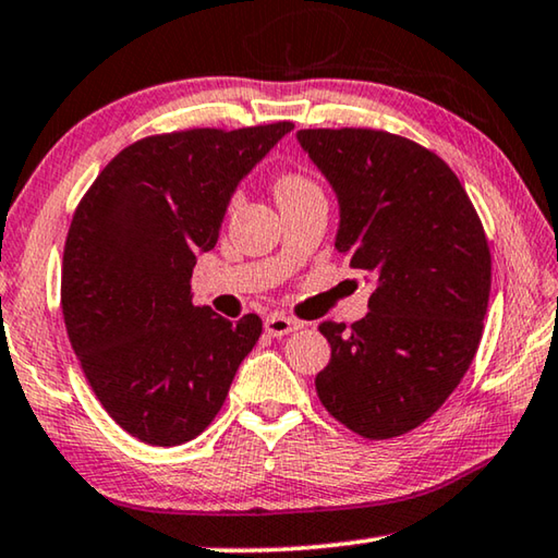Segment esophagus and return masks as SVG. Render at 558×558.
<instances>
[{
    "label": "esophagus",
    "instance_id": "34e87169",
    "mask_svg": "<svg viewBox=\"0 0 558 558\" xmlns=\"http://www.w3.org/2000/svg\"><path fill=\"white\" fill-rule=\"evenodd\" d=\"M300 327H303V323L286 315H270L268 320H265V332H268L270 338H282V335L298 332Z\"/></svg>",
    "mask_w": 558,
    "mask_h": 558
}]
</instances>
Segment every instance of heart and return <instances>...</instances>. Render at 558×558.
I'll return each mask as SVG.
<instances>
[{
	"label": "heart",
	"instance_id": "b5f03b06",
	"mask_svg": "<svg viewBox=\"0 0 558 558\" xmlns=\"http://www.w3.org/2000/svg\"><path fill=\"white\" fill-rule=\"evenodd\" d=\"M313 185L307 183L303 175H295V173H288V175H280L278 183H276V193L278 198H288V196H295V193H303V191H311Z\"/></svg>",
	"mask_w": 558,
	"mask_h": 558
}]
</instances>
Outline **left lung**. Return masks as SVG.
Returning <instances> with one entry per match:
<instances>
[{"label":"left lung","mask_w":558,"mask_h":558,"mask_svg":"<svg viewBox=\"0 0 558 558\" xmlns=\"http://www.w3.org/2000/svg\"><path fill=\"white\" fill-rule=\"evenodd\" d=\"M298 144L338 198L335 251L373 280L367 315L325 323V410L367 439L435 414L470 369L492 288L484 228L439 156L369 129H303Z\"/></svg>","instance_id":"obj_1"}]
</instances>
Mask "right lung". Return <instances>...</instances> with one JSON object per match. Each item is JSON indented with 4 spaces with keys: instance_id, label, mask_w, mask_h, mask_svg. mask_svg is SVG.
Returning a JSON list of instances; mask_svg holds the SVG:
<instances>
[{
    "instance_id": "right-lung-1",
    "label": "right lung",
    "mask_w": 558,
    "mask_h": 558,
    "mask_svg": "<svg viewBox=\"0 0 558 558\" xmlns=\"http://www.w3.org/2000/svg\"><path fill=\"white\" fill-rule=\"evenodd\" d=\"M295 126L193 129L136 141L96 175L64 247L61 311L84 375L113 422L175 447L214 422L263 332L193 305L238 185Z\"/></svg>"
}]
</instances>
